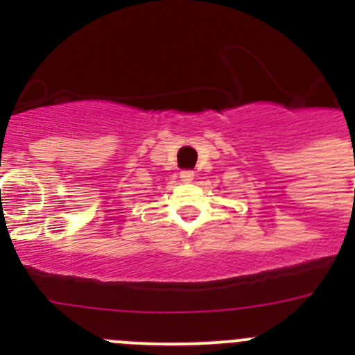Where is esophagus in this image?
I'll return each instance as SVG.
<instances>
[{
  "mask_svg": "<svg viewBox=\"0 0 355 355\" xmlns=\"http://www.w3.org/2000/svg\"><path fill=\"white\" fill-rule=\"evenodd\" d=\"M180 178H181V181H183V183H192L193 178H196V172H193V171H183L180 174Z\"/></svg>",
  "mask_w": 355,
  "mask_h": 355,
  "instance_id": "34e87169",
  "label": "esophagus"
}]
</instances>
